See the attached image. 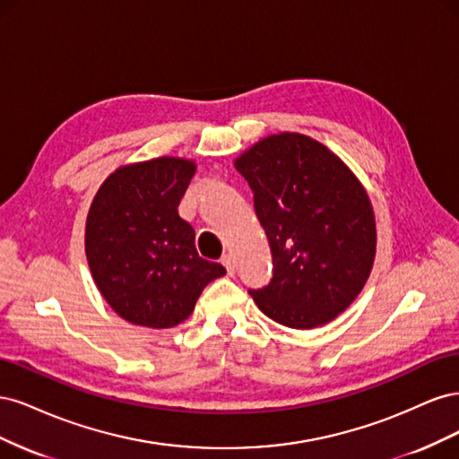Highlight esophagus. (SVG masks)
<instances>
[{
    "instance_id": "1",
    "label": "esophagus",
    "mask_w": 459,
    "mask_h": 459,
    "mask_svg": "<svg viewBox=\"0 0 459 459\" xmlns=\"http://www.w3.org/2000/svg\"><path fill=\"white\" fill-rule=\"evenodd\" d=\"M221 264H224V266H226V270H228V273H230V275H233V273H235V258H233L231 255H226L224 258H221Z\"/></svg>"
}]
</instances>
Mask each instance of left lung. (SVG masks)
I'll return each mask as SVG.
<instances>
[{
  "mask_svg": "<svg viewBox=\"0 0 459 459\" xmlns=\"http://www.w3.org/2000/svg\"><path fill=\"white\" fill-rule=\"evenodd\" d=\"M233 164L255 193L273 260L272 281L248 295L285 327L333 322L373 268L377 230L368 191L335 152L297 132L264 137Z\"/></svg>",
  "mask_w": 459,
  "mask_h": 459,
  "instance_id": "left-lung-1",
  "label": "left lung"
}]
</instances>
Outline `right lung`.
Listing matches in <instances>:
<instances>
[{"label": "right lung", "mask_w": 459, "mask_h": 459, "mask_svg": "<svg viewBox=\"0 0 459 459\" xmlns=\"http://www.w3.org/2000/svg\"><path fill=\"white\" fill-rule=\"evenodd\" d=\"M189 159L120 166L97 189L86 220V258L103 299L142 327L182 324L203 289L226 273L199 256L195 231L178 204L195 176Z\"/></svg>", "instance_id": "obj_1"}]
</instances>
